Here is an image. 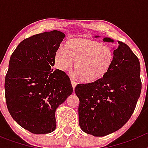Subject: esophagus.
I'll list each match as a JSON object with an SVG mask.
<instances>
[{"mask_svg": "<svg viewBox=\"0 0 148 148\" xmlns=\"http://www.w3.org/2000/svg\"><path fill=\"white\" fill-rule=\"evenodd\" d=\"M71 84H72V86H73V90H75V87H76V85H77V82H75V81L71 80Z\"/></svg>", "mask_w": 148, "mask_h": 148, "instance_id": "1", "label": "esophagus"}]
</instances>
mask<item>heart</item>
Returning <instances> with one entry per match:
<instances>
[{
    "instance_id": "heart-1",
    "label": "heart",
    "mask_w": 148,
    "mask_h": 148,
    "mask_svg": "<svg viewBox=\"0 0 148 148\" xmlns=\"http://www.w3.org/2000/svg\"><path fill=\"white\" fill-rule=\"evenodd\" d=\"M114 52L108 46L97 40L73 38L55 53L56 66L62 71L72 67L75 77L84 83H93L104 78L113 66Z\"/></svg>"
}]
</instances>
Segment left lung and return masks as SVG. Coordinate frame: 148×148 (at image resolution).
Wrapping results in <instances>:
<instances>
[{
	"label": "left lung",
	"mask_w": 148,
	"mask_h": 148,
	"mask_svg": "<svg viewBox=\"0 0 148 148\" xmlns=\"http://www.w3.org/2000/svg\"><path fill=\"white\" fill-rule=\"evenodd\" d=\"M96 35L95 38H99ZM104 42L114 43L110 38ZM114 61L108 74L93 83L78 84L79 125L93 136H104L119 130L133 114L140 96V63L125 43L113 48Z\"/></svg>",
	"instance_id": "8db88e82"
}]
</instances>
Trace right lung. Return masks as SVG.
<instances>
[{"instance_id":"right-lung-1","label":"right lung","mask_w":148,"mask_h":148,"mask_svg":"<svg viewBox=\"0 0 148 148\" xmlns=\"http://www.w3.org/2000/svg\"><path fill=\"white\" fill-rule=\"evenodd\" d=\"M64 38L58 30L32 35L10 57L4 86L8 110L18 125L35 134L54 131L56 110L73 93L68 75L52 68Z\"/></svg>"}]
</instances>
